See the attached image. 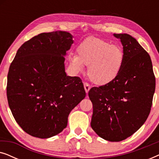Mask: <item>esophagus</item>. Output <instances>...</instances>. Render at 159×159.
I'll use <instances>...</instances> for the list:
<instances>
[{"label": "esophagus", "instance_id": "34e87169", "mask_svg": "<svg viewBox=\"0 0 159 159\" xmlns=\"http://www.w3.org/2000/svg\"><path fill=\"white\" fill-rule=\"evenodd\" d=\"M84 90H85V92L87 94H88L89 90H90V84H89L88 83H87V82H84Z\"/></svg>", "mask_w": 159, "mask_h": 159}]
</instances>
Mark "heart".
Returning <instances> with one entry per match:
<instances>
[{
	"label": "heart",
	"instance_id": "obj_1",
	"mask_svg": "<svg viewBox=\"0 0 159 159\" xmlns=\"http://www.w3.org/2000/svg\"><path fill=\"white\" fill-rule=\"evenodd\" d=\"M76 54L69 56L71 66L77 72H81L88 66V76L93 83L106 85L118 77L125 62V55L121 48L111 45L95 37L81 42Z\"/></svg>",
	"mask_w": 159,
	"mask_h": 159
}]
</instances>
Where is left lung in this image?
I'll list each match as a JSON object with an SVG mask.
<instances>
[{"label": "left lung", "mask_w": 159, "mask_h": 159, "mask_svg": "<svg viewBox=\"0 0 159 159\" xmlns=\"http://www.w3.org/2000/svg\"><path fill=\"white\" fill-rule=\"evenodd\" d=\"M120 39L125 62L118 77L106 85L94 87L88 95L93 103L91 127L111 142L129 138L148 116L156 88L149 54L128 34H114Z\"/></svg>", "instance_id": "1"}]
</instances>
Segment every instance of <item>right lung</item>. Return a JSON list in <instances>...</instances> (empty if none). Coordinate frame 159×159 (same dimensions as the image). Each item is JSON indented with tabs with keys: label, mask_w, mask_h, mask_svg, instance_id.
Masks as SVG:
<instances>
[{
	"label": "right lung",
	"mask_w": 159,
	"mask_h": 159,
	"mask_svg": "<svg viewBox=\"0 0 159 159\" xmlns=\"http://www.w3.org/2000/svg\"><path fill=\"white\" fill-rule=\"evenodd\" d=\"M72 38L64 31L39 34L19 48L10 65L8 106L21 129L35 138L62 132L69 113L86 95L81 79L65 72Z\"/></svg>",
	"instance_id": "add662e5"
}]
</instances>
